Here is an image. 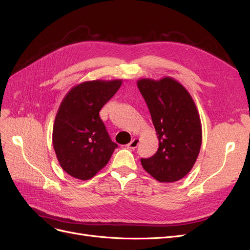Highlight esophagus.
<instances>
[{"instance_id": "esophagus-1", "label": "esophagus", "mask_w": 250, "mask_h": 250, "mask_svg": "<svg viewBox=\"0 0 250 250\" xmlns=\"http://www.w3.org/2000/svg\"><path fill=\"white\" fill-rule=\"evenodd\" d=\"M139 143H140V140H139V139H133L129 144H128L127 147L130 148V149H135V148L138 147Z\"/></svg>"}]
</instances>
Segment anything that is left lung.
Segmentation results:
<instances>
[{
    "label": "left lung",
    "mask_w": 250,
    "mask_h": 250,
    "mask_svg": "<svg viewBox=\"0 0 250 250\" xmlns=\"http://www.w3.org/2000/svg\"><path fill=\"white\" fill-rule=\"evenodd\" d=\"M137 84L158 139L157 152L142 158V166L160 183H175L192 170L199 154L202 127L198 109L187 88L172 77L141 78Z\"/></svg>",
    "instance_id": "1"
}]
</instances>
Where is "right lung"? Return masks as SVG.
<instances>
[{
  "label": "right lung",
  "instance_id": "add662e5",
  "mask_svg": "<svg viewBox=\"0 0 250 250\" xmlns=\"http://www.w3.org/2000/svg\"><path fill=\"white\" fill-rule=\"evenodd\" d=\"M122 85V79L84 81L66 93L53 125L52 142L60 167L80 180L94 177L118 147L99 111Z\"/></svg>",
  "mask_w": 250,
  "mask_h": 250
}]
</instances>
